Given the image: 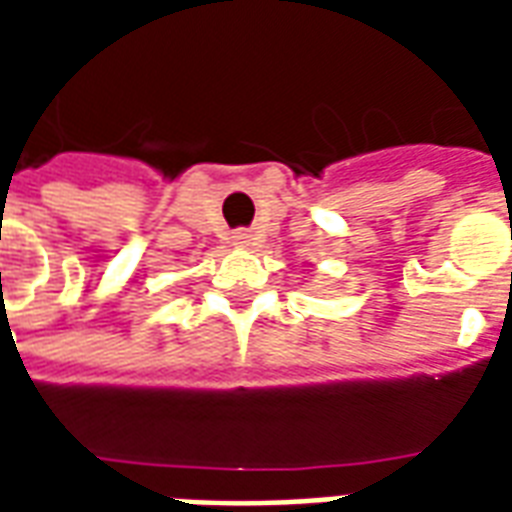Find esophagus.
I'll return each instance as SVG.
<instances>
[{
	"label": "esophagus",
	"instance_id": "esophagus-1",
	"mask_svg": "<svg viewBox=\"0 0 512 512\" xmlns=\"http://www.w3.org/2000/svg\"><path fill=\"white\" fill-rule=\"evenodd\" d=\"M235 244H238V246H249V244H252V235H249V233H238V235H235Z\"/></svg>",
	"mask_w": 512,
	"mask_h": 512
}]
</instances>
